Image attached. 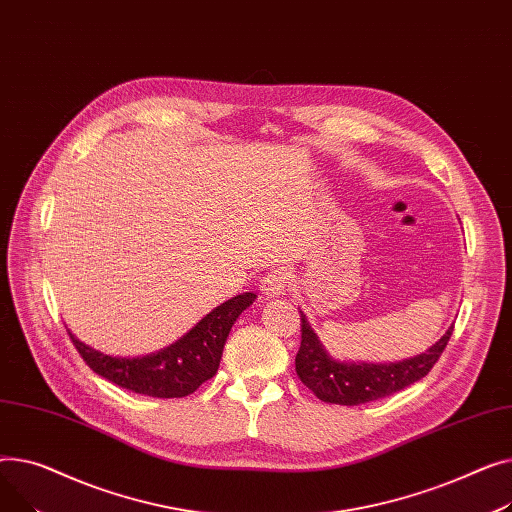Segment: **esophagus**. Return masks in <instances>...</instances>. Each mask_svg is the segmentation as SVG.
Wrapping results in <instances>:
<instances>
[{
	"mask_svg": "<svg viewBox=\"0 0 512 512\" xmlns=\"http://www.w3.org/2000/svg\"><path fill=\"white\" fill-rule=\"evenodd\" d=\"M289 273L287 268H275L270 270L268 275H264L260 279V291L266 295V297H279V295H285V291L289 289Z\"/></svg>",
	"mask_w": 512,
	"mask_h": 512,
	"instance_id": "1",
	"label": "esophagus"
}]
</instances>
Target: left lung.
<instances>
[{
	"label": "left lung",
	"instance_id": "obj_1",
	"mask_svg": "<svg viewBox=\"0 0 512 512\" xmlns=\"http://www.w3.org/2000/svg\"><path fill=\"white\" fill-rule=\"evenodd\" d=\"M299 316H302V345L295 355V372L320 401L337 405H362L384 399L422 380L438 362L455 328L450 326L426 353L403 359V362L355 364L330 357L306 314L299 312Z\"/></svg>",
	"mask_w": 512,
	"mask_h": 512
}]
</instances>
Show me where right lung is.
I'll list each match as a JSON object with an SVG mask.
<instances>
[{
  "instance_id": "add662e5",
  "label": "right lung",
  "mask_w": 512,
  "mask_h": 512,
  "mask_svg": "<svg viewBox=\"0 0 512 512\" xmlns=\"http://www.w3.org/2000/svg\"><path fill=\"white\" fill-rule=\"evenodd\" d=\"M254 299L256 293H242L227 299L182 339L144 357H111L84 345L70 330L68 333L88 368L105 380L132 393L157 399L188 397L217 374L229 330L239 314L254 304Z\"/></svg>"
}]
</instances>
